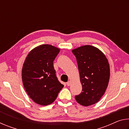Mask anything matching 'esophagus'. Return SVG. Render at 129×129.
I'll list each match as a JSON object with an SVG mask.
<instances>
[{"label": "esophagus", "instance_id": "obj_1", "mask_svg": "<svg viewBox=\"0 0 129 129\" xmlns=\"http://www.w3.org/2000/svg\"><path fill=\"white\" fill-rule=\"evenodd\" d=\"M67 84V85L68 86H70V85H71V82L70 81H69L68 82Z\"/></svg>", "mask_w": 129, "mask_h": 129}]
</instances>
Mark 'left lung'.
I'll return each instance as SVG.
<instances>
[{"mask_svg":"<svg viewBox=\"0 0 129 129\" xmlns=\"http://www.w3.org/2000/svg\"><path fill=\"white\" fill-rule=\"evenodd\" d=\"M79 71L82 92L75 96L78 104L88 106L99 102L104 94L110 78V66L101 51L91 45L72 50Z\"/></svg>","mask_w":129,"mask_h":129,"instance_id":"8db88e82","label":"left lung"}]
</instances>
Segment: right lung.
<instances>
[{
	"label": "right lung",
	"instance_id": "obj_1",
	"mask_svg": "<svg viewBox=\"0 0 129 129\" xmlns=\"http://www.w3.org/2000/svg\"><path fill=\"white\" fill-rule=\"evenodd\" d=\"M60 49L40 45L30 51L23 65L21 78L28 95L35 103L46 106L53 102L64 85L58 81L53 61Z\"/></svg>",
	"mask_w": 129,
	"mask_h": 129
}]
</instances>
